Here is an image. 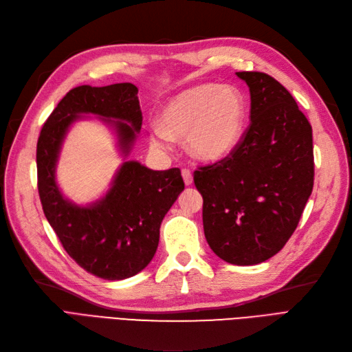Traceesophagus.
I'll list each match as a JSON object with an SVG mask.
<instances>
[{
    "label": "esophagus",
    "mask_w": 352,
    "mask_h": 352,
    "mask_svg": "<svg viewBox=\"0 0 352 352\" xmlns=\"http://www.w3.org/2000/svg\"><path fill=\"white\" fill-rule=\"evenodd\" d=\"M182 177H184V182H185L186 186L192 185L194 179H192V173H190L189 168H184V170H182Z\"/></svg>",
    "instance_id": "obj_1"
}]
</instances>
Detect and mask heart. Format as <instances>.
<instances>
[{"label":"heart","mask_w":352,"mask_h":352,"mask_svg":"<svg viewBox=\"0 0 352 352\" xmlns=\"http://www.w3.org/2000/svg\"><path fill=\"white\" fill-rule=\"evenodd\" d=\"M247 102L239 89L201 83L177 94L162 110L151 129V142L167 148L185 138L186 150L202 162L229 155L242 136Z\"/></svg>","instance_id":"b5f03b06"}]
</instances>
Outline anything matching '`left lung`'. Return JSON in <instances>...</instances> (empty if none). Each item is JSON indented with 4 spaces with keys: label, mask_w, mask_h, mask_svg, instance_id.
I'll use <instances>...</instances> for the list:
<instances>
[{
    "label": "left lung",
    "mask_w": 352,
    "mask_h": 352,
    "mask_svg": "<svg viewBox=\"0 0 352 352\" xmlns=\"http://www.w3.org/2000/svg\"><path fill=\"white\" fill-rule=\"evenodd\" d=\"M248 85L251 123L233 151L195 170L210 248L252 265L292 236L314 184L313 129L292 95L261 72H236Z\"/></svg>",
    "instance_id": "obj_1"
}]
</instances>
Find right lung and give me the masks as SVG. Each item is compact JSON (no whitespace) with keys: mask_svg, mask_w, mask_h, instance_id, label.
Wrapping results in <instances>:
<instances>
[{"mask_svg":"<svg viewBox=\"0 0 352 352\" xmlns=\"http://www.w3.org/2000/svg\"><path fill=\"white\" fill-rule=\"evenodd\" d=\"M82 114H95L116 131L124 157L142 126L138 88L132 83L73 88L50 114L36 145L38 190L44 214L63 248L82 269L105 280L132 278L144 270L158 247L160 226L185 189L179 168L151 170L124 162L111 188L89 206L65 198L56 167L69 127Z\"/></svg>","mask_w":352,"mask_h":352,"instance_id":"1","label":"right lung"}]
</instances>
